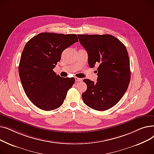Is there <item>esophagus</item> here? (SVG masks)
Segmentation results:
<instances>
[{"instance_id": "obj_1", "label": "esophagus", "mask_w": 154, "mask_h": 154, "mask_svg": "<svg viewBox=\"0 0 154 154\" xmlns=\"http://www.w3.org/2000/svg\"><path fill=\"white\" fill-rule=\"evenodd\" d=\"M75 81H76V82H81L82 80V79L77 78V77H75Z\"/></svg>"}]
</instances>
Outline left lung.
<instances>
[{"label": "left lung", "mask_w": 154, "mask_h": 154, "mask_svg": "<svg viewBox=\"0 0 154 154\" xmlns=\"http://www.w3.org/2000/svg\"><path fill=\"white\" fill-rule=\"evenodd\" d=\"M87 51L91 68L99 65L97 81L84 79L87 89L82 96L85 104L103 111L122 99L131 80L130 62L125 46L116 37L109 35H78Z\"/></svg>", "instance_id": "left-lung-1"}]
</instances>
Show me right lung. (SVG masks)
<instances>
[{
    "label": "right lung",
    "instance_id": "1",
    "mask_svg": "<svg viewBox=\"0 0 154 154\" xmlns=\"http://www.w3.org/2000/svg\"><path fill=\"white\" fill-rule=\"evenodd\" d=\"M79 42L76 34L43 32L29 40L20 57L19 73L27 97L38 108L52 110L62 106L75 79L53 70L62 52Z\"/></svg>",
    "mask_w": 154,
    "mask_h": 154
}]
</instances>
